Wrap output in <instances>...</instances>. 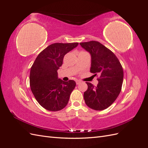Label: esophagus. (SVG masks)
Segmentation results:
<instances>
[{
    "instance_id": "obj_1",
    "label": "esophagus",
    "mask_w": 148,
    "mask_h": 148,
    "mask_svg": "<svg viewBox=\"0 0 148 148\" xmlns=\"http://www.w3.org/2000/svg\"><path fill=\"white\" fill-rule=\"evenodd\" d=\"M80 83H81V81H79V80H76V84H79Z\"/></svg>"
}]
</instances>
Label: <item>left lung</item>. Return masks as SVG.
<instances>
[{
  "instance_id": "left-lung-1",
  "label": "left lung",
  "mask_w": 148,
  "mask_h": 148,
  "mask_svg": "<svg viewBox=\"0 0 148 148\" xmlns=\"http://www.w3.org/2000/svg\"><path fill=\"white\" fill-rule=\"evenodd\" d=\"M79 44L91 56V73L99 75L97 86L86 82L88 89L84 92L85 103L92 109L104 110L113 104L122 89V66L114 53L99 42L91 41Z\"/></svg>"
}]
</instances>
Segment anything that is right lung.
<instances>
[{"mask_svg": "<svg viewBox=\"0 0 148 148\" xmlns=\"http://www.w3.org/2000/svg\"><path fill=\"white\" fill-rule=\"evenodd\" d=\"M78 45V42L52 44L39 53L31 66V90L39 104L46 110H60L68 104L76 83L58 79L57 70L66 53Z\"/></svg>", "mask_w": 148, "mask_h": 148, "instance_id": "add662e5", "label": "right lung"}]
</instances>
